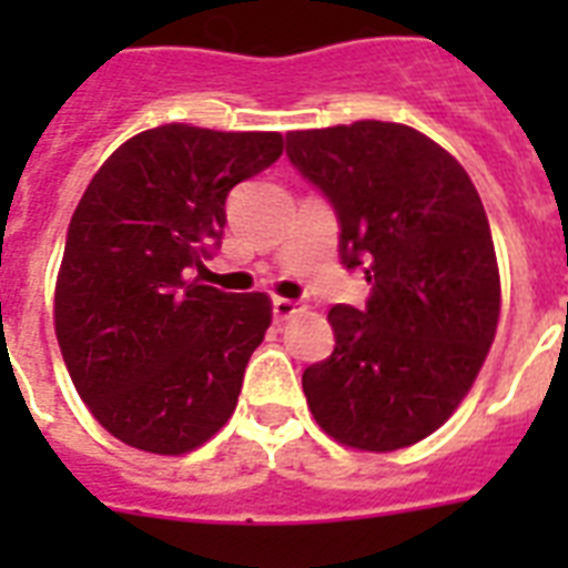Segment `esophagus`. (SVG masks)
Here are the masks:
<instances>
[{"label":"esophagus","mask_w":568,"mask_h":568,"mask_svg":"<svg viewBox=\"0 0 568 568\" xmlns=\"http://www.w3.org/2000/svg\"><path fill=\"white\" fill-rule=\"evenodd\" d=\"M271 310H274V321H288L301 312V303L288 301V297H274V301H271Z\"/></svg>","instance_id":"1"}]
</instances>
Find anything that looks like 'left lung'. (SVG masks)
<instances>
[{
	"mask_svg": "<svg viewBox=\"0 0 568 568\" xmlns=\"http://www.w3.org/2000/svg\"><path fill=\"white\" fill-rule=\"evenodd\" d=\"M285 153L338 217V256L372 283L333 306L336 347L303 372L315 422L359 450H397L448 422L484 365L501 280L463 164L404 123L288 132Z\"/></svg>",
	"mask_w": 568,
	"mask_h": 568,
	"instance_id": "left-lung-1",
	"label": "left lung"
}]
</instances>
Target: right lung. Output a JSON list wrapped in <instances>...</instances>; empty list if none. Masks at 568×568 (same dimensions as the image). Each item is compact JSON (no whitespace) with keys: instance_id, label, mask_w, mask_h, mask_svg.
<instances>
[{"instance_id":"right-lung-1","label":"right lung","mask_w":568,"mask_h":568,"mask_svg":"<svg viewBox=\"0 0 568 568\" xmlns=\"http://www.w3.org/2000/svg\"><path fill=\"white\" fill-rule=\"evenodd\" d=\"M283 155L280 132L168 123L129 138L75 205L55 336L93 418L150 454H189L230 422L267 294L191 280L221 247L226 196Z\"/></svg>"}]
</instances>
